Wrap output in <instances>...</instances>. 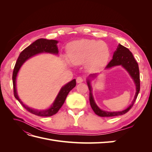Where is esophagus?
Instances as JSON below:
<instances>
[{
    "label": "esophagus",
    "instance_id": "obj_1",
    "mask_svg": "<svg viewBox=\"0 0 152 152\" xmlns=\"http://www.w3.org/2000/svg\"><path fill=\"white\" fill-rule=\"evenodd\" d=\"M83 80H84L83 79H82V78L80 77H77V79H76V81H77V83H82V82H83Z\"/></svg>",
    "mask_w": 152,
    "mask_h": 152
}]
</instances>
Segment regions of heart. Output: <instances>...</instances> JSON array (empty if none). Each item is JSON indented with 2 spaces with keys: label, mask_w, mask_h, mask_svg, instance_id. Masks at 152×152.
<instances>
[{
  "label": "heart",
  "mask_w": 152,
  "mask_h": 152,
  "mask_svg": "<svg viewBox=\"0 0 152 152\" xmlns=\"http://www.w3.org/2000/svg\"><path fill=\"white\" fill-rule=\"evenodd\" d=\"M68 55L69 60L73 65L85 62L87 68L96 69L103 66L107 63L110 52L107 44L104 42L81 39L70 44Z\"/></svg>",
  "instance_id": "obj_1"
}]
</instances>
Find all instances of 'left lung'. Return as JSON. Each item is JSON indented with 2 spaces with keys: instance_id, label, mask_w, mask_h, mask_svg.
Masks as SVG:
<instances>
[{
  "instance_id": "1",
  "label": "left lung",
  "mask_w": 152,
  "mask_h": 152,
  "mask_svg": "<svg viewBox=\"0 0 152 152\" xmlns=\"http://www.w3.org/2000/svg\"><path fill=\"white\" fill-rule=\"evenodd\" d=\"M117 66H122L125 70L129 73L131 78L134 81L136 86V93L134 95V99H133L131 104L125 110L118 112H107L100 109L98 105L96 104L94 97L92 93V86L91 82L94 79V78L97 77V73L91 74L89 75L87 79V84L89 87V102L92 109L93 110L94 113L100 117H115L118 115H122L126 113L129 110L134 104L135 101L137 98V96L140 90V71L138 64L135 60L133 56L132 53L126 47L123 46L121 44H119L116 49V50L113 53V58L111 61L106 66L105 69L112 68V67Z\"/></svg>"
}]
</instances>
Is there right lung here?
Returning <instances> with one entry per match:
<instances>
[{
    "instance_id": "obj_1",
    "label": "right lung",
    "mask_w": 152,
    "mask_h": 152,
    "mask_svg": "<svg viewBox=\"0 0 152 152\" xmlns=\"http://www.w3.org/2000/svg\"><path fill=\"white\" fill-rule=\"evenodd\" d=\"M58 43V41L56 40L39 39L35 40L34 42L31 44L29 46L25 48L20 53L15 64V68H14L12 73V83L15 97L27 111L35 115L40 117H50L56 114L65 102L69 92L73 88H74L76 86L75 79L71 80L65 86H63L59 91L51 106L49 108L45 110H37L28 107L22 102V101L20 99L19 96L18 95L16 89V78L18 73L22 65L28 59L40 53H50L58 55L59 52L57 45Z\"/></svg>"
}]
</instances>
